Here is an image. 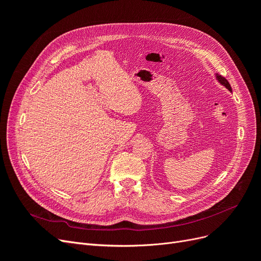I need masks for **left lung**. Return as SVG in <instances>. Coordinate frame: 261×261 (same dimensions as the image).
<instances>
[{
    "label": "left lung",
    "mask_w": 261,
    "mask_h": 261,
    "mask_svg": "<svg viewBox=\"0 0 261 261\" xmlns=\"http://www.w3.org/2000/svg\"><path fill=\"white\" fill-rule=\"evenodd\" d=\"M216 77H217V81H218L221 85L224 86L226 89H228V90H230V91L232 92V88H231V85H230V83H228L223 76H221V75H219V74H216Z\"/></svg>",
    "instance_id": "obj_1"
}]
</instances>
